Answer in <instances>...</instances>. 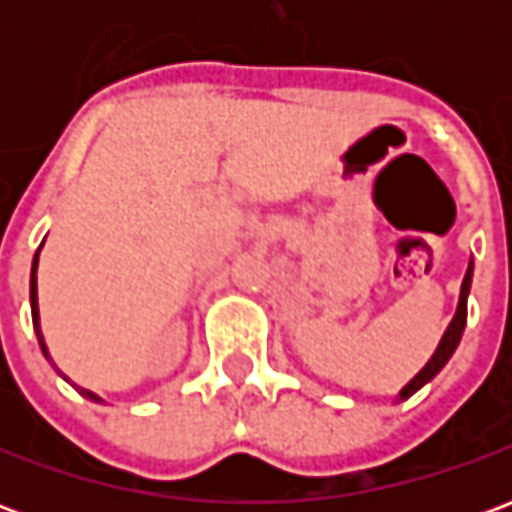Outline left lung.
Here are the masks:
<instances>
[{"instance_id":"8db88e82","label":"left lung","mask_w":512,"mask_h":512,"mask_svg":"<svg viewBox=\"0 0 512 512\" xmlns=\"http://www.w3.org/2000/svg\"><path fill=\"white\" fill-rule=\"evenodd\" d=\"M469 288H472V263H469V271H466V277H463V285H461V299H458V310H455V318L452 323L447 326V332L441 337L439 348H436V354L430 356V362L422 370H419L417 376L411 378L406 386H403V392H400V400H406L417 392L419 386H425L430 378L439 373L441 367L447 365V359L455 354V348L461 343V334H463V326H466V296H469Z\"/></svg>"}]
</instances>
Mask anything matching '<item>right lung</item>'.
I'll use <instances>...</instances> for the list:
<instances>
[{"instance_id": "right-lung-1", "label": "right lung", "mask_w": 512, "mask_h": 512, "mask_svg": "<svg viewBox=\"0 0 512 512\" xmlns=\"http://www.w3.org/2000/svg\"><path fill=\"white\" fill-rule=\"evenodd\" d=\"M35 271H38V255H35V260H32V279H29V304H32V323H35V334H38V343L40 348H43V354L49 356V351H46V343H43V334H40V315H38V277H35ZM51 362V356H49ZM79 392H82L84 397H90V400H101V397L95 395V392H90V389H82L79 386Z\"/></svg>"}]
</instances>
